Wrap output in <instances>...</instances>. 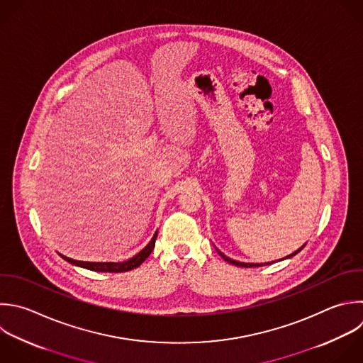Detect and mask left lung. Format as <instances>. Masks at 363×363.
<instances>
[{
    "label": "left lung",
    "mask_w": 363,
    "mask_h": 363,
    "mask_svg": "<svg viewBox=\"0 0 363 363\" xmlns=\"http://www.w3.org/2000/svg\"><path fill=\"white\" fill-rule=\"evenodd\" d=\"M303 247H305V244H303L301 248H298L296 251H294L292 254H289V255H286L285 258H282V259H286V258H291V257H294V255H295V254H298V252H299V251H301ZM216 250H217V248H216ZM217 252H218V254H220V255H221V257H223V258H224L227 262H230V264H233V265H237V267H244V268H251V267H262V265H265V264H272V262H275V261H271V262H264V264H262V262H261V264H258V262H241V261H235V259H233V258H228L227 255H224V254H223L221 251H218V250H217Z\"/></svg>",
    "instance_id": "obj_1"
}]
</instances>
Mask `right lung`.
<instances>
[{"instance_id":"right-lung-1","label":"right lung","mask_w":363,"mask_h":363,"mask_svg":"<svg viewBox=\"0 0 363 363\" xmlns=\"http://www.w3.org/2000/svg\"><path fill=\"white\" fill-rule=\"evenodd\" d=\"M156 238H157V231L155 233V235L152 237V240L149 241V244L140 250L136 255H133L132 258L126 259V261H122V262H91V261H77V259H72L69 257H65L62 254H60L65 261H68L69 264L72 265H77V267H82V268H86V269H91V271H98V272H126V271H130L133 268H138L153 251L155 248V242H156Z\"/></svg>"}]
</instances>
